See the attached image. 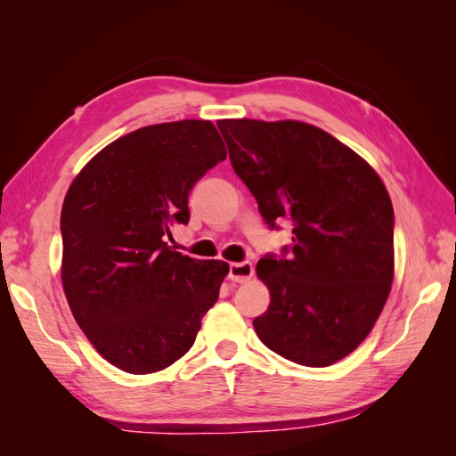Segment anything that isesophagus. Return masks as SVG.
Listing matches in <instances>:
<instances>
[{
    "label": "esophagus",
    "instance_id": "esophagus-1",
    "mask_svg": "<svg viewBox=\"0 0 456 456\" xmlns=\"http://www.w3.org/2000/svg\"><path fill=\"white\" fill-rule=\"evenodd\" d=\"M253 273H255V268L251 262H232L228 278L236 283H245L253 278Z\"/></svg>",
    "mask_w": 456,
    "mask_h": 456
}]
</instances>
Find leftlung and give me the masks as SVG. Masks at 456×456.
Wrapping results in <instances>:
<instances>
[{
    "mask_svg": "<svg viewBox=\"0 0 456 456\" xmlns=\"http://www.w3.org/2000/svg\"><path fill=\"white\" fill-rule=\"evenodd\" d=\"M233 171L270 226L293 223L289 258L265 256L270 291L255 330L285 360L327 367L370 333L394 281V207L352 148L305 121L220 119Z\"/></svg>",
    "mask_w": 456,
    "mask_h": 456,
    "instance_id": "obj_1",
    "label": "left lung"
}]
</instances>
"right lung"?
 <instances>
[{"label": "right lung", "mask_w": 456, "mask_h": 456, "mask_svg": "<svg viewBox=\"0 0 456 456\" xmlns=\"http://www.w3.org/2000/svg\"><path fill=\"white\" fill-rule=\"evenodd\" d=\"M226 159L211 121L136 129L77 173L61 213L64 295L106 362L131 375L167 369L191 348L230 272L165 241L186 224L188 194Z\"/></svg>", "instance_id": "add662e5"}]
</instances>
